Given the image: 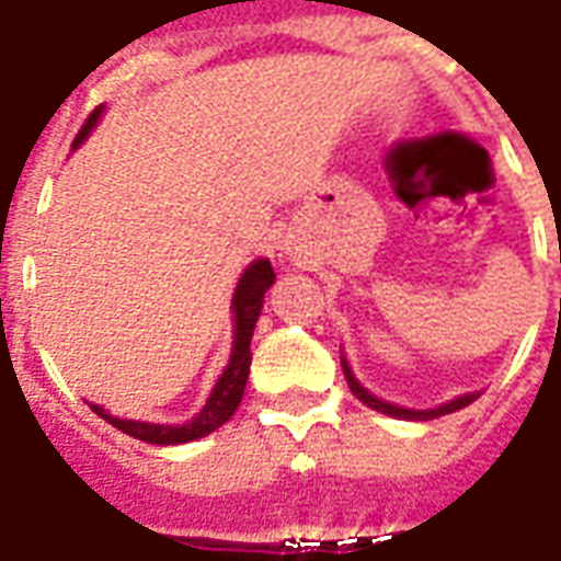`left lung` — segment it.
<instances>
[{
  "label": "left lung",
  "mask_w": 561,
  "mask_h": 561,
  "mask_svg": "<svg viewBox=\"0 0 561 561\" xmlns=\"http://www.w3.org/2000/svg\"><path fill=\"white\" fill-rule=\"evenodd\" d=\"M342 373H345V381H348L352 393L357 397V400L364 402V405H369V409H376V412H381V414H390V417H400V421H435V417H442V414L459 412V409H466V405H471V402L478 400V393H462V397L445 402V405H438V409L414 412V409H402V405H393V402H385V400H378V397H373V393H369V390H366L364 385L354 378L352 366H348V360H345V357H342Z\"/></svg>",
  "instance_id": "1"
}]
</instances>
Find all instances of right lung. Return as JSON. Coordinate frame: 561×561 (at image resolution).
<instances>
[{
    "label": "right lung",
    "mask_w": 561,
    "mask_h": 561,
    "mask_svg": "<svg viewBox=\"0 0 561 561\" xmlns=\"http://www.w3.org/2000/svg\"><path fill=\"white\" fill-rule=\"evenodd\" d=\"M102 107H95L87 119V126L80 128V135L75 138V147L83 144V138L90 135V128L99 123ZM276 282V273L270 267L267 257H257L252 261L245 273L237 282V291H233L231 312H233V348L231 360L225 366V373L216 381V388L204 402V409L185 423H144V421H126V417H114L107 414L102 405H90L92 412L104 417L107 423H114L119 433L140 438L147 445H185V442H195L204 438L213 430H219L221 423L231 421V414L237 412V405L243 400L245 381H249V366H252V352H249V342L255 333V321L261 316V306H264V294Z\"/></svg>",
    "instance_id": "1"
}]
</instances>
